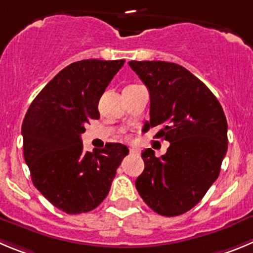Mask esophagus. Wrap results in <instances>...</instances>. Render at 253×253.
Segmentation results:
<instances>
[{
  "instance_id": "esophagus-1",
  "label": "esophagus",
  "mask_w": 253,
  "mask_h": 253,
  "mask_svg": "<svg viewBox=\"0 0 253 253\" xmlns=\"http://www.w3.org/2000/svg\"><path fill=\"white\" fill-rule=\"evenodd\" d=\"M129 155H138V150L137 148H129Z\"/></svg>"
}]
</instances>
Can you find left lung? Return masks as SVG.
<instances>
[{"label":"left lung","mask_w":253,"mask_h":253,"mask_svg":"<svg viewBox=\"0 0 253 253\" xmlns=\"http://www.w3.org/2000/svg\"><path fill=\"white\" fill-rule=\"evenodd\" d=\"M151 97L148 129L169 142L156 157L146 148L145 169L136 188L147 206L173 217L190 211L217 180L227 152V121L222 106L202 81L177 63L129 61Z\"/></svg>","instance_id":"obj_1"}]
</instances>
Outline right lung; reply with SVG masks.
I'll list each match as a JSON object with an SVG mask.
<instances>
[{"label": "right lung", "mask_w": 253, "mask_h": 253, "mask_svg": "<svg viewBox=\"0 0 253 253\" xmlns=\"http://www.w3.org/2000/svg\"><path fill=\"white\" fill-rule=\"evenodd\" d=\"M125 60H82L56 75L36 96L22 122L23 156L35 187L68 214L92 211L108 195L128 155L121 143L84 152L81 133L100 119L98 101Z\"/></svg>", "instance_id": "add662e5"}]
</instances>
